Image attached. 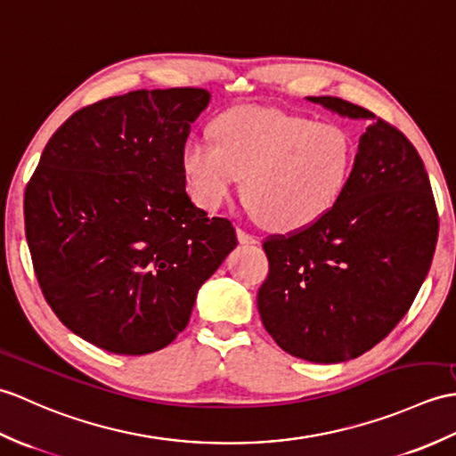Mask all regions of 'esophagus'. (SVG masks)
I'll return each mask as SVG.
<instances>
[{"mask_svg":"<svg viewBox=\"0 0 456 456\" xmlns=\"http://www.w3.org/2000/svg\"><path fill=\"white\" fill-rule=\"evenodd\" d=\"M238 240H240V244H246V246H254V244H259L257 241V238L256 236H251L249 232H246V230H241V228H238Z\"/></svg>","mask_w":456,"mask_h":456,"instance_id":"34e87169","label":"esophagus"}]
</instances>
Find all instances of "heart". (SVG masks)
<instances>
[{"label":"heart","instance_id":"heart-1","mask_svg":"<svg viewBox=\"0 0 456 456\" xmlns=\"http://www.w3.org/2000/svg\"><path fill=\"white\" fill-rule=\"evenodd\" d=\"M212 134L216 145L191 138L181 154L191 195L218 210L244 177L249 212L273 230L305 228L330 212L355 164L346 128L273 109H230Z\"/></svg>","mask_w":456,"mask_h":456}]
</instances>
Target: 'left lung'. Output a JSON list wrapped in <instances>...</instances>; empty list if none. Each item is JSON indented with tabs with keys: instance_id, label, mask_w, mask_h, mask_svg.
<instances>
[{
	"instance_id": "8db88e82",
	"label": "left lung",
	"mask_w": 456,
	"mask_h": 456,
	"mask_svg": "<svg viewBox=\"0 0 456 456\" xmlns=\"http://www.w3.org/2000/svg\"><path fill=\"white\" fill-rule=\"evenodd\" d=\"M365 120L346 189L312 224L263 241V326L292 357L341 362L406 316L431 267L439 216L423 161L396 126L339 97H308Z\"/></svg>"
}]
</instances>
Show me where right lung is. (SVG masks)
<instances>
[{"label": "right lung", "mask_w": 456, "mask_h": 456, "mask_svg": "<svg viewBox=\"0 0 456 456\" xmlns=\"http://www.w3.org/2000/svg\"><path fill=\"white\" fill-rule=\"evenodd\" d=\"M207 89H138L76 110L25 189V234L50 308L117 355L164 349L232 249L228 218L185 191L181 154Z\"/></svg>", "instance_id": "obj_1"}]
</instances>
